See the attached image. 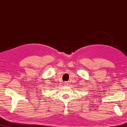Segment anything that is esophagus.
<instances>
[{"mask_svg": "<svg viewBox=\"0 0 127 127\" xmlns=\"http://www.w3.org/2000/svg\"><path fill=\"white\" fill-rule=\"evenodd\" d=\"M68 84V82H64V84Z\"/></svg>", "mask_w": 127, "mask_h": 127, "instance_id": "1", "label": "esophagus"}]
</instances>
